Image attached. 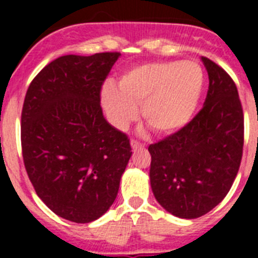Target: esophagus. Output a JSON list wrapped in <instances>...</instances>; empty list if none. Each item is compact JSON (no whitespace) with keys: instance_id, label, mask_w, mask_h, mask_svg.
Segmentation results:
<instances>
[{"instance_id":"obj_1","label":"esophagus","mask_w":258,"mask_h":258,"mask_svg":"<svg viewBox=\"0 0 258 258\" xmlns=\"http://www.w3.org/2000/svg\"><path fill=\"white\" fill-rule=\"evenodd\" d=\"M131 145H132V147H133V150H137V149H140V147H141V143L138 142V141H136V140H132Z\"/></svg>"}]
</instances>
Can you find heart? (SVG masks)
<instances>
[{
	"mask_svg": "<svg viewBox=\"0 0 258 258\" xmlns=\"http://www.w3.org/2000/svg\"><path fill=\"white\" fill-rule=\"evenodd\" d=\"M204 86V72L192 60H157L125 71L104 86L102 104L109 122L125 129L141 113L160 134L173 133L190 121Z\"/></svg>",
	"mask_w": 258,
	"mask_h": 258,
	"instance_id": "heart-1",
	"label": "heart"
}]
</instances>
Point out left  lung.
Masks as SVG:
<instances>
[{
  "mask_svg": "<svg viewBox=\"0 0 258 258\" xmlns=\"http://www.w3.org/2000/svg\"><path fill=\"white\" fill-rule=\"evenodd\" d=\"M209 86L204 106L178 132L149 146L150 181L161 207L179 218H198L218 206L238 174L244 115L226 71L202 56Z\"/></svg>",
  "mask_w": 258,
  "mask_h": 258,
  "instance_id": "left-lung-1",
  "label": "left lung"
}]
</instances>
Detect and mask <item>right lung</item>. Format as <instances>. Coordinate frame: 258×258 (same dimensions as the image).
<instances>
[{
	"mask_svg": "<svg viewBox=\"0 0 258 258\" xmlns=\"http://www.w3.org/2000/svg\"><path fill=\"white\" fill-rule=\"evenodd\" d=\"M120 52L63 55L32 80L22 109L29 181L59 217L97 220L117 195L132 156L129 138L104 118L101 90Z\"/></svg>",
	"mask_w": 258,
	"mask_h": 258,
	"instance_id": "1",
	"label": "right lung"
}]
</instances>
